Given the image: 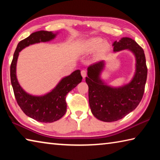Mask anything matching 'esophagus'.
<instances>
[{
    "instance_id": "obj_1",
    "label": "esophagus",
    "mask_w": 160,
    "mask_h": 160,
    "mask_svg": "<svg viewBox=\"0 0 160 160\" xmlns=\"http://www.w3.org/2000/svg\"><path fill=\"white\" fill-rule=\"evenodd\" d=\"M81 75H82V77L83 78H85L87 76V71L85 70H82V71H81Z\"/></svg>"
}]
</instances>
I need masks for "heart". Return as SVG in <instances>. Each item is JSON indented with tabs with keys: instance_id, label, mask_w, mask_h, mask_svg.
<instances>
[{
	"instance_id": "obj_1",
	"label": "heart",
	"mask_w": 160,
	"mask_h": 160,
	"mask_svg": "<svg viewBox=\"0 0 160 160\" xmlns=\"http://www.w3.org/2000/svg\"><path fill=\"white\" fill-rule=\"evenodd\" d=\"M82 49L85 53H92L99 49V54H104L109 51V44L107 42L103 43L100 38H91L84 43Z\"/></svg>"
}]
</instances>
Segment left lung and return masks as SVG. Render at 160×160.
Segmentation results:
<instances>
[{
	"instance_id": "8db88e82",
	"label": "left lung",
	"mask_w": 160,
	"mask_h": 160,
	"mask_svg": "<svg viewBox=\"0 0 160 160\" xmlns=\"http://www.w3.org/2000/svg\"><path fill=\"white\" fill-rule=\"evenodd\" d=\"M113 52L127 49L133 54L135 72L130 82L113 87L102 78L105 61L102 60L88 68L85 81L89 88V104L94 117L104 122H113L123 118L138 107L144 94L147 80L144 51L136 42L123 37L113 42Z\"/></svg>"
}]
</instances>
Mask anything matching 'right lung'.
I'll use <instances>...</instances> for the list:
<instances>
[{
  "label": "right lung",
  "mask_w": 160,
  "mask_h": 160,
  "mask_svg": "<svg viewBox=\"0 0 160 160\" xmlns=\"http://www.w3.org/2000/svg\"><path fill=\"white\" fill-rule=\"evenodd\" d=\"M59 32L37 31L18 43L10 66V79L15 99L23 112L29 117L42 123H52L63 117L66 112V96L82 82L80 70H76L65 76L48 92L42 95L29 94L22 88L17 78V62L20 51L29 45L48 42Z\"/></svg>",
  "instance_id": "1"
}]
</instances>
